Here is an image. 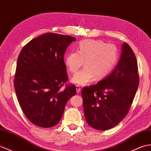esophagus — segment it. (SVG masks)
<instances>
[{
    "label": "esophagus",
    "instance_id": "obj_1",
    "mask_svg": "<svg viewBox=\"0 0 151 151\" xmlns=\"http://www.w3.org/2000/svg\"><path fill=\"white\" fill-rule=\"evenodd\" d=\"M76 89L77 93H79L80 92V90H81V88H80V87L79 86H76Z\"/></svg>",
    "mask_w": 151,
    "mask_h": 151
}]
</instances>
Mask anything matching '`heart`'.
<instances>
[{
	"label": "heart",
	"instance_id": "obj_1",
	"mask_svg": "<svg viewBox=\"0 0 151 151\" xmlns=\"http://www.w3.org/2000/svg\"><path fill=\"white\" fill-rule=\"evenodd\" d=\"M118 57L117 47L113 44L101 40L87 39L80 42L77 51L69 52L65 57V64L71 73H76L72 81L78 85H87L96 79L107 76L113 69Z\"/></svg>",
	"mask_w": 151,
	"mask_h": 151
}]
</instances>
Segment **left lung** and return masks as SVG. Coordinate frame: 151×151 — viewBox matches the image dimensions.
<instances>
[{"label": "left lung", "mask_w": 151, "mask_h": 151, "mask_svg": "<svg viewBox=\"0 0 151 151\" xmlns=\"http://www.w3.org/2000/svg\"><path fill=\"white\" fill-rule=\"evenodd\" d=\"M139 79L134 52L125 42L113 72L96 84L83 87L84 116L88 125L106 131L120 123L130 109Z\"/></svg>", "instance_id": "left-lung-1"}]
</instances>
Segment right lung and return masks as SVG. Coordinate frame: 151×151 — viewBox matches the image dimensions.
Masks as SVG:
<instances>
[{
  "label": "right lung",
  "instance_id": "1",
  "mask_svg": "<svg viewBox=\"0 0 151 151\" xmlns=\"http://www.w3.org/2000/svg\"><path fill=\"white\" fill-rule=\"evenodd\" d=\"M75 38L46 33L31 40L19 55L14 78L17 100L26 118L40 127L57 125L76 94L68 81L64 55Z\"/></svg>",
  "mask_w": 151,
  "mask_h": 151
}]
</instances>
